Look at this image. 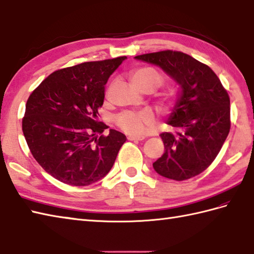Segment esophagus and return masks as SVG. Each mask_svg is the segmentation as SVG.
Instances as JSON below:
<instances>
[{
  "label": "esophagus",
  "instance_id": "obj_1",
  "mask_svg": "<svg viewBox=\"0 0 254 254\" xmlns=\"http://www.w3.org/2000/svg\"><path fill=\"white\" fill-rule=\"evenodd\" d=\"M144 138H145V136H143V135H139V136H136V135H128V136H127V139H130V141H143Z\"/></svg>",
  "mask_w": 254,
  "mask_h": 254
}]
</instances>
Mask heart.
<instances>
[{
    "label": "heart",
    "mask_w": 254,
    "mask_h": 254,
    "mask_svg": "<svg viewBox=\"0 0 254 254\" xmlns=\"http://www.w3.org/2000/svg\"><path fill=\"white\" fill-rule=\"evenodd\" d=\"M132 83L136 88L148 86L153 90L163 84L161 75L152 67H142L132 74ZM117 126L124 132L141 134L147 127L154 123V115L149 110L139 112L124 111L116 118Z\"/></svg>",
    "instance_id": "heart-1"
}]
</instances>
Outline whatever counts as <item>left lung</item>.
Here are the masks:
<instances>
[{
    "mask_svg": "<svg viewBox=\"0 0 254 254\" xmlns=\"http://www.w3.org/2000/svg\"><path fill=\"white\" fill-rule=\"evenodd\" d=\"M136 60L160 67L179 86L167 124L175 133L160 134L165 153L153 167L158 175L182 181L201 174L216 158L230 130V100L212 68L191 56L160 51Z\"/></svg>",
    "mask_w": 254,
    "mask_h": 254,
    "instance_id": "8db88e82",
    "label": "left lung"
}]
</instances>
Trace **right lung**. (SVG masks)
I'll list each match as a JSON object with an SVG mask.
<instances>
[{
  "mask_svg": "<svg viewBox=\"0 0 254 254\" xmlns=\"http://www.w3.org/2000/svg\"><path fill=\"white\" fill-rule=\"evenodd\" d=\"M127 57L85 62L50 74L26 104L23 133L34 158L57 180L74 187L99 181L127 141L98 121L105 85ZM100 135L98 136V134Z\"/></svg>",
  "mask_w": 254,
  "mask_h": 254,
  "instance_id": "add662e5",
  "label": "right lung"
}]
</instances>
